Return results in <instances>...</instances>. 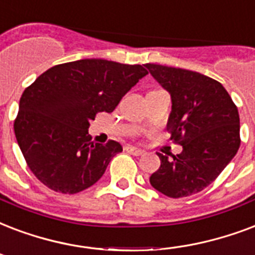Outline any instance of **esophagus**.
Returning a JSON list of instances; mask_svg holds the SVG:
<instances>
[{"instance_id": "esophagus-1", "label": "esophagus", "mask_w": 255, "mask_h": 255, "mask_svg": "<svg viewBox=\"0 0 255 255\" xmlns=\"http://www.w3.org/2000/svg\"><path fill=\"white\" fill-rule=\"evenodd\" d=\"M126 149H127V152L132 153V155H135V156H140V155H143V151H141L140 148H136V147H132V145H128Z\"/></svg>"}]
</instances>
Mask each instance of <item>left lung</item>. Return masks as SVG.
<instances>
[{
  "label": "left lung",
  "mask_w": 255,
  "mask_h": 255,
  "mask_svg": "<svg viewBox=\"0 0 255 255\" xmlns=\"http://www.w3.org/2000/svg\"><path fill=\"white\" fill-rule=\"evenodd\" d=\"M172 100L167 131L183 151L160 167L149 183L170 198L190 197L218 178L240 148V114L219 81L182 68L145 64Z\"/></svg>",
  "instance_id": "left-lung-1"
}]
</instances>
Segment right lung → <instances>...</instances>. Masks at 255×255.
<instances>
[{"label": "right lung", "mask_w": 255, "mask_h": 255, "mask_svg": "<svg viewBox=\"0 0 255 255\" xmlns=\"http://www.w3.org/2000/svg\"><path fill=\"white\" fill-rule=\"evenodd\" d=\"M147 73L141 65L85 58L54 65L25 88L14 133L37 179L61 194L96 183L123 148L115 140L91 141L89 122L112 112Z\"/></svg>", "instance_id": "obj_1"}]
</instances>
